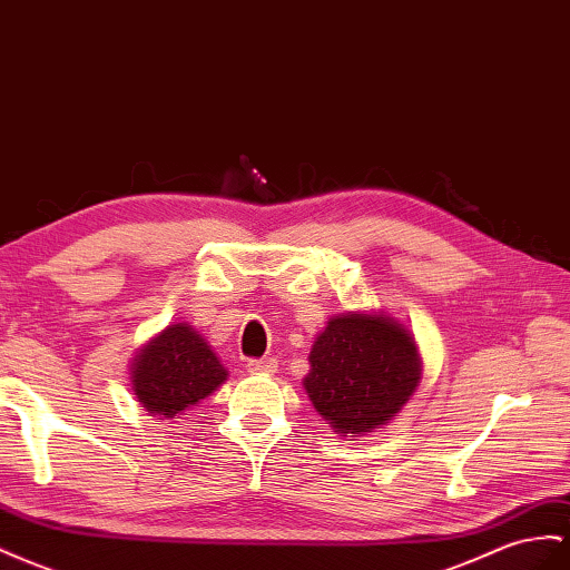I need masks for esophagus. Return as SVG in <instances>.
Segmentation results:
<instances>
[{
	"label": "esophagus",
	"mask_w": 570,
	"mask_h": 570,
	"mask_svg": "<svg viewBox=\"0 0 570 570\" xmlns=\"http://www.w3.org/2000/svg\"><path fill=\"white\" fill-rule=\"evenodd\" d=\"M247 368L252 374H264V376H268V374H275L278 372V362L275 360H249V364H247Z\"/></svg>",
	"instance_id": "obj_1"
}]
</instances>
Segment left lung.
Listing matches in <instances>:
<instances>
[{
  "label": "left lung",
  "instance_id": "obj_1",
  "mask_svg": "<svg viewBox=\"0 0 570 570\" xmlns=\"http://www.w3.org/2000/svg\"><path fill=\"white\" fill-rule=\"evenodd\" d=\"M302 386L335 434L383 429L422 381V357L405 323L386 312H345L328 318L309 352Z\"/></svg>",
  "mask_w": 570,
  "mask_h": 570
}]
</instances>
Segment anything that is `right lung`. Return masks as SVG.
<instances>
[{
  "label": "right lung",
  "instance_id": "add662e5",
  "mask_svg": "<svg viewBox=\"0 0 570 570\" xmlns=\"http://www.w3.org/2000/svg\"><path fill=\"white\" fill-rule=\"evenodd\" d=\"M129 372L136 400L158 420H179L227 381L220 357L184 321L170 323L138 347Z\"/></svg>",
  "mask_w": 570,
  "mask_h": 570
}]
</instances>
